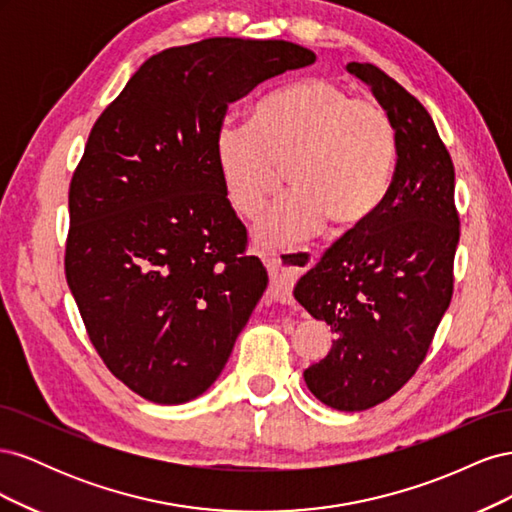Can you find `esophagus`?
<instances>
[{
	"label": "esophagus",
	"instance_id": "esophagus-1",
	"mask_svg": "<svg viewBox=\"0 0 512 512\" xmlns=\"http://www.w3.org/2000/svg\"><path fill=\"white\" fill-rule=\"evenodd\" d=\"M314 254L309 250H303V247H297V250H286L280 256L269 258L267 260V269L271 277V286L269 294L275 303L290 305L292 297V286L299 280L301 273L312 267Z\"/></svg>",
	"mask_w": 512,
	"mask_h": 512
}]
</instances>
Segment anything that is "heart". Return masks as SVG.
Masks as SVG:
<instances>
[{"instance_id":"obj_1","label":"heart","mask_w":512,"mask_h":512,"mask_svg":"<svg viewBox=\"0 0 512 512\" xmlns=\"http://www.w3.org/2000/svg\"><path fill=\"white\" fill-rule=\"evenodd\" d=\"M213 156L228 205L243 218L258 215L286 168L292 190L254 226V241L275 250L327 222L339 232L365 224L389 192L397 134L378 102L331 79H305L258 100L252 119H222Z\"/></svg>"}]
</instances>
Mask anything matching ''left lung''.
I'll return each mask as SVG.
<instances>
[{
  "label": "left lung",
  "instance_id": "8db88e82",
  "mask_svg": "<svg viewBox=\"0 0 512 512\" xmlns=\"http://www.w3.org/2000/svg\"><path fill=\"white\" fill-rule=\"evenodd\" d=\"M346 70L389 113L397 164L371 218L331 245L294 286L335 333L324 359L303 371L307 389L342 412L374 408L423 363L453 297L459 243L455 168L425 106L371 64Z\"/></svg>",
  "mask_w": 512,
  "mask_h": 512
}]
</instances>
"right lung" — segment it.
<instances>
[{
    "label": "right lung",
    "instance_id": "add662e5",
    "mask_svg": "<svg viewBox=\"0 0 512 512\" xmlns=\"http://www.w3.org/2000/svg\"><path fill=\"white\" fill-rule=\"evenodd\" d=\"M316 55L207 38L149 57L89 134L70 183L66 280L106 367L153 404L218 380L269 284L213 156L226 108Z\"/></svg>",
    "mask_w": 512,
    "mask_h": 512
}]
</instances>
